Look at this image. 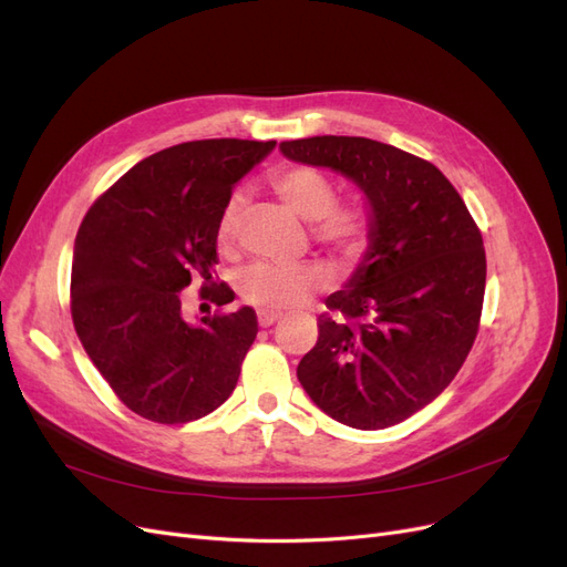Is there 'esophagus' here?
<instances>
[{"instance_id": "1", "label": "esophagus", "mask_w": 567, "mask_h": 567, "mask_svg": "<svg viewBox=\"0 0 567 567\" xmlns=\"http://www.w3.org/2000/svg\"><path fill=\"white\" fill-rule=\"evenodd\" d=\"M281 317H284L281 312H274V310H257V323L265 326V329L271 323H277Z\"/></svg>"}]
</instances>
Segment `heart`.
I'll return each instance as SVG.
<instances>
[{"label": "heart", "mask_w": 567, "mask_h": 567, "mask_svg": "<svg viewBox=\"0 0 567 567\" xmlns=\"http://www.w3.org/2000/svg\"><path fill=\"white\" fill-rule=\"evenodd\" d=\"M271 186L286 208L305 221H315V234L326 244L352 246L362 236V219L348 208H336V188L317 167L290 165L271 177ZM244 198L234 194L217 219V246L229 250L241 221ZM326 284L315 265H269L257 262L241 271L238 290L262 310H290L310 300Z\"/></svg>", "instance_id": "b5f03b06"}]
</instances>
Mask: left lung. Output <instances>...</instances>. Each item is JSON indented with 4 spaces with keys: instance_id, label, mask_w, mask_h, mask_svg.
<instances>
[{
    "instance_id": "8db88e82",
    "label": "left lung",
    "mask_w": 567,
    "mask_h": 567,
    "mask_svg": "<svg viewBox=\"0 0 567 567\" xmlns=\"http://www.w3.org/2000/svg\"><path fill=\"white\" fill-rule=\"evenodd\" d=\"M288 161L329 167L367 200V250L326 298L319 340L298 364L310 400L357 431H381L431 404L477 336L485 248L440 169L367 136L284 142Z\"/></svg>"
}]
</instances>
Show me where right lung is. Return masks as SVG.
Masks as SVG:
<instances>
[{
  "mask_svg": "<svg viewBox=\"0 0 567 567\" xmlns=\"http://www.w3.org/2000/svg\"><path fill=\"white\" fill-rule=\"evenodd\" d=\"M277 142L205 140L136 163L84 215L75 238V331L113 392L156 423L208 416L236 388L257 336L252 307L229 315L182 312V290L213 281L217 219L231 188ZM229 286L215 293L231 302Z\"/></svg>",
  "mask_w": 567,
  "mask_h": 567,
  "instance_id": "add662e5",
  "label": "right lung"
}]
</instances>
